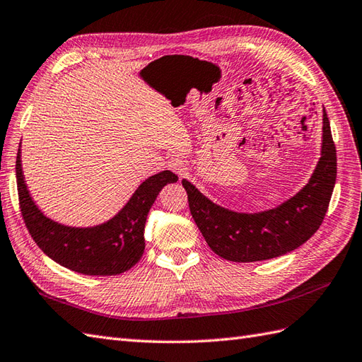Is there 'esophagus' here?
<instances>
[{
	"label": "esophagus",
	"instance_id": "1",
	"mask_svg": "<svg viewBox=\"0 0 362 362\" xmlns=\"http://www.w3.org/2000/svg\"><path fill=\"white\" fill-rule=\"evenodd\" d=\"M168 168L173 170L177 175H180V177L188 174V163L187 160H183L182 157H173L171 160L168 162Z\"/></svg>",
	"mask_w": 362,
	"mask_h": 362
}]
</instances>
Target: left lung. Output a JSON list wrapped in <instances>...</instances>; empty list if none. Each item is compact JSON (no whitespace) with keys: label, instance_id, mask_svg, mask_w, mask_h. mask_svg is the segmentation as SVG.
<instances>
[{"label":"left lung","instance_id":"left-lung-1","mask_svg":"<svg viewBox=\"0 0 362 362\" xmlns=\"http://www.w3.org/2000/svg\"><path fill=\"white\" fill-rule=\"evenodd\" d=\"M336 182V148L330 122L322 111L321 157L305 187L276 208L239 213L214 204L188 182L189 211L217 256L233 262H256L287 255L305 243L321 226Z\"/></svg>","mask_w":362,"mask_h":362}]
</instances>
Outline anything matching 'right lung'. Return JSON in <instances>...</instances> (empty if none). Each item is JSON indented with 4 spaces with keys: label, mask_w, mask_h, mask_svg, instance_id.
I'll return each instance as SVG.
<instances>
[{
    "label": "right lung",
    "mask_w": 362,
    "mask_h": 362,
    "mask_svg": "<svg viewBox=\"0 0 362 362\" xmlns=\"http://www.w3.org/2000/svg\"><path fill=\"white\" fill-rule=\"evenodd\" d=\"M16 187L23 219L37 245L57 264L88 276H115L136 265L145 251V223L158 192L177 175L162 171L141 182L111 219L94 226H69L49 219L33 202L24 180L21 149L16 156Z\"/></svg>",
    "instance_id": "1"
}]
</instances>
